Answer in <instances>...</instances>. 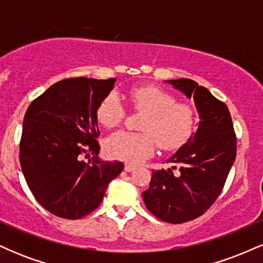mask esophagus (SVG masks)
<instances>
[{
  "label": "esophagus",
  "mask_w": 263,
  "mask_h": 263,
  "mask_svg": "<svg viewBox=\"0 0 263 263\" xmlns=\"http://www.w3.org/2000/svg\"><path fill=\"white\" fill-rule=\"evenodd\" d=\"M136 170V165H134V164H125V171L126 172H134Z\"/></svg>",
  "instance_id": "34e87169"
}]
</instances>
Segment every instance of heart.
Here are the masks:
<instances>
[{"mask_svg": "<svg viewBox=\"0 0 263 263\" xmlns=\"http://www.w3.org/2000/svg\"><path fill=\"white\" fill-rule=\"evenodd\" d=\"M128 102L136 111L146 114L140 123L142 132L121 131L111 136L105 149L111 158L138 163L152 156L156 144L164 151L182 147L194 134L198 122L197 110L185 102H178L173 93L153 85L135 87ZM126 108L116 92H108L96 108L98 121L104 127L121 125Z\"/></svg>", "mask_w": 263, "mask_h": 263, "instance_id": "1", "label": "heart"}]
</instances>
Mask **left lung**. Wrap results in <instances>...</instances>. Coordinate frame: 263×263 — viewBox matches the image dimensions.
<instances>
[{
  "label": "left lung",
  "instance_id": "1",
  "mask_svg": "<svg viewBox=\"0 0 263 263\" xmlns=\"http://www.w3.org/2000/svg\"><path fill=\"white\" fill-rule=\"evenodd\" d=\"M167 83L193 98L200 122L195 135L168 159L176 165L152 172L142 197L162 221L182 224L203 215L218 199L236 157V135L228 106L206 87L190 79Z\"/></svg>",
  "mask_w": 263,
  "mask_h": 263
}]
</instances>
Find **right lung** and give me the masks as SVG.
I'll use <instances>...</instances> for the list:
<instances>
[{
  "instance_id": "obj_1",
  "label": "right lung",
  "mask_w": 263,
  "mask_h": 263,
  "mask_svg": "<svg viewBox=\"0 0 263 263\" xmlns=\"http://www.w3.org/2000/svg\"><path fill=\"white\" fill-rule=\"evenodd\" d=\"M116 79L69 78L32 101L23 120L20 162L32 194L44 209L77 220L101 203L122 162L99 159L96 108ZM93 155L86 163L81 157Z\"/></svg>"
}]
</instances>
